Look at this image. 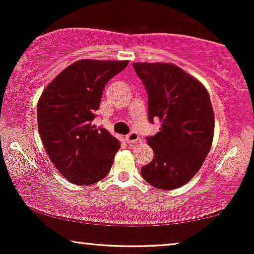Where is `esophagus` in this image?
<instances>
[{
    "label": "esophagus",
    "mask_w": 254,
    "mask_h": 254,
    "mask_svg": "<svg viewBox=\"0 0 254 254\" xmlns=\"http://www.w3.org/2000/svg\"><path fill=\"white\" fill-rule=\"evenodd\" d=\"M125 140L127 141L128 144H135L136 142L140 141V135H138L136 131H131V133H129L126 137H125Z\"/></svg>",
    "instance_id": "obj_1"
}]
</instances>
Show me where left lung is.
I'll list each match as a JSON object with an SVG mask.
<instances>
[{"mask_svg":"<svg viewBox=\"0 0 254 254\" xmlns=\"http://www.w3.org/2000/svg\"><path fill=\"white\" fill-rule=\"evenodd\" d=\"M134 70L148 93V118L161 128L147 142L154 159L141 175L161 190L179 189L202 166L214 137V111L201 83L172 64L135 62Z\"/></svg>","mask_w":254,"mask_h":254,"instance_id":"8db88e82","label":"left lung"}]
</instances>
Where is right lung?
I'll list each match as a JSON object with an SVG mask.
<instances>
[{"instance_id": "right-lung-1", "label": "right lung", "mask_w": 254, "mask_h": 254, "mask_svg": "<svg viewBox=\"0 0 254 254\" xmlns=\"http://www.w3.org/2000/svg\"><path fill=\"white\" fill-rule=\"evenodd\" d=\"M127 64L128 61H76L41 93L37 107L41 141L69 183L92 185L112 168L120 141L92 121L106 83Z\"/></svg>"}]
</instances>
